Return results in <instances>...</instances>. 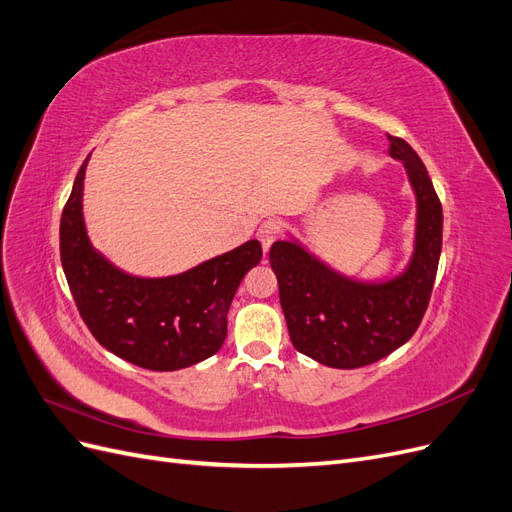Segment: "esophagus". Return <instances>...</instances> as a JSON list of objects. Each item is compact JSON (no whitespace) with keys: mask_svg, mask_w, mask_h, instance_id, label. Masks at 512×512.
<instances>
[{"mask_svg":"<svg viewBox=\"0 0 512 512\" xmlns=\"http://www.w3.org/2000/svg\"><path fill=\"white\" fill-rule=\"evenodd\" d=\"M275 237H277V222H273V220L262 222L260 228H258V239L262 243V250L267 252L269 247H271V243L275 241Z\"/></svg>","mask_w":512,"mask_h":512,"instance_id":"1","label":"esophagus"}]
</instances>
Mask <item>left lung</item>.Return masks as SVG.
<instances>
[{
	"label": "left lung",
	"instance_id": "8db88e82",
	"mask_svg": "<svg viewBox=\"0 0 512 512\" xmlns=\"http://www.w3.org/2000/svg\"><path fill=\"white\" fill-rule=\"evenodd\" d=\"M386 136L389 153L408 170L418 205L416 247L404 275L363 284L331 271L299 243L275 241L269 252L292 346L337 369L376 363L404 346L425 316L438 273L440 198L416 151L404 138Z\"/></svg>",
	"mask_w": 512,
	"mask_h": 512
}]
</instances>
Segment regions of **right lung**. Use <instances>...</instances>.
<instances>
[{
  "instance_id": "right-lung-1",
  "label": "right lung",
  "mask_w": 512,
  "mask_h": 512,
  "mask_svg": "<svg viewBox=\"0 0 512 512\" xmlns=\"http://www.w3.org/2000/svg\"><path fill=\"white\" fill-rule=\"evenodd\" d=\"M87 160L79 168L59 224L61 267L87 329L106 350L151 371H175L209 359L226 339L232 297L245 273L262 258L260 243L247 241L164 280L123 273L87 239Z\"/></svg>"
}]
</instances>
